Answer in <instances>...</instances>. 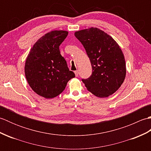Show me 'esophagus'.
<instances>
[{
	"mask_svg": "<svg viewBox=\"0 0 151 151\" xmlns=\"http://www.w3.org/2000/svg\"><path fill=\"white\" fill-rule=\"evenodd\" d=\"M75 76L77 77V76H78V70H76V71H75Z\"/></svg>",
	"mask_w": 151,
	"mask_h": 151,
	"instance_id": "esophagus-1",
	"label": "esophagus"
}]
</instances>
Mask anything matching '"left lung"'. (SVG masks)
<instances>
[{
  "instance_id": "1",
  "label": "left lung",
  "mask_w": 151,
  "mask_h": 151,
  "mask_svg": "<svg viewBox=\"0 0 151 151\" xmlns=\"http://www.w3.org/2000/svg\"><path fill=\"white\" fill-rule=\"evenodd\" d=\"M86 49L92 66V74L82 79L87 89L100 98L114 94L126 76V63L119 45L110 35L97 28L75 32Z\"/></svg>"
}]
</instances>
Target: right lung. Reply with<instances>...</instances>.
Instances as JSON below:
<instances>
[{"instance_id":"1","label":"right lung","mask_w":151,"mask_h":151,"mask_svg":"<svg viewBox=\"0 0 151 151\" xmlns=\"http://www.w3.org/2000/svg\"><path fill=\"white\" fill-rule=\"evenodd\" d=\"M68 35L65 30H53L38 40L28 54L24 73L32 90L41 97L52 99L65 89L75 77L69 70L59 47Z\"/></svg>"}]
</instances>
